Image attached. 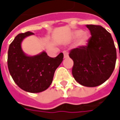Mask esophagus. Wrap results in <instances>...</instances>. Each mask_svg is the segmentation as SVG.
I'll list each match as a JSON object with an SVG mask.
<instances>
[{"label": "esophagus", "mask_w": 120, "mask_h": 120, "mask_svg": "<svg viewBox=\"0 0 120 120\" xmlns=\"http://www.w3.org/2000/svg\"><path fill=\"white\" fill-rule=\"evenodd\" d=\"M63 54H64V58L68 57V52L64 51V52H63Z\"/></svg>", "instance_id": "34e87169"}]
</instances>
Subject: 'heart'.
<instances>
[{
  "label": "heart",
  "instance_id": "1",
  "mask_svg": "<svg viewBox=\"0 0 120 120\" xmlns=\"http://www.w3.org/2000/svg\"><path fill=\"white\" fill-rule=\"evenodd\" d=\"M79 36H80L79 39L77 41V45H84L87 43V41L89 38V34L86 32H83L82 33V31L81 30H78L76 31L72 35V38H76Z\"/></svg>",
  "mask_w": 120,
  "mask_h": 120
}]
</instances>
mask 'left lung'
Wrapping results in <instances>:
<instances>
[{
	"label": "left lung",
	"mask_w": 120,
	"mask_h": 120,
	"mask_svg": "<svg viewBox=\"0 0 120 120\" xmlns=\"http://www.w3.org/2000/svg\"><path fill=\"white\" fill-rule=\"evenodd\" d=\"M91 37L86 45L70 50L69 56L74 62L72 76L79 84L97 86L112 75L117 58L112 35L101 25H86Z\"/></svg>",
	"instance_id": "8db88e82"
}]
</instances>
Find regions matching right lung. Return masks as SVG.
Here are the masks:
<instances>
[{"label":"right lung","mask_w":120,"mask_h":120,"mask_svg":"<svg viewBox=\"0 0 120 120\" xmlns=\"http://www.w3.org/2000/svg\"><path fill=\"white\" fill-rule=\"evenodd\" d=\"M34 33L18 34L9 45L7 64L13 81L21 89L29 93L46 90L52 82L55 70L63 60L60 53L51 58L43 52L35 56H27L21 50L23 39Z\"/></svg>","instance_id":"add662e5"}]
</instances>
